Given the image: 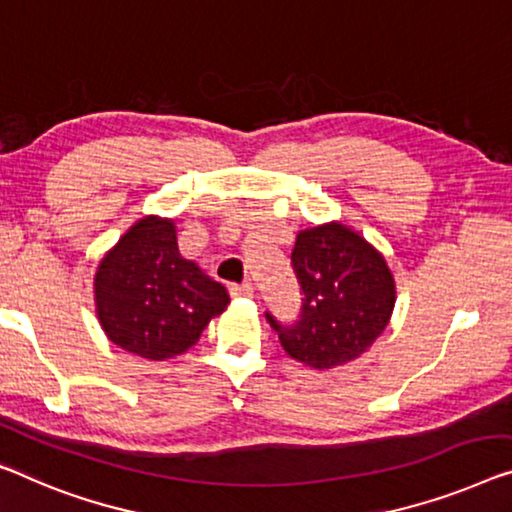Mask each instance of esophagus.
Returning a JSON list of instances; mask_svg holds the SVG:
<instances>
[{"mask_svg":"<svg viewBox=\"0 0 512 512\" xmlns=\"http://www.w3.org/2000/svg\"><path fill=\"white\" fill-rule=\"evenodd\" d=\"M232 296H253V285L250 282H241V285H230Z\"/></svg>","mask_w":512,"mask_h":512,"instance_id":"obj_1","label":"esophagus"}]
</instances>
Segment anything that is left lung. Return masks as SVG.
<instances>
[{
	"mask_svg": "<svg viewBox=\"0 0 512 512\" xmlns=\"http://www.w3.org/2000/svg\"><path fill=\"white\" fill-rule=\"evenodd\" d=\"M292 264L303 292L301 319L282 326L266 315L282 349L312 370L338 368L368 352L398 299L384 255L361 232L331 220L296 234Z\"/></svg>",
	"mask_w": 512,
	"mask_h": 512,
	"instance_id": "left-lung-1",
	"label": "left lung"
}]
</instances>
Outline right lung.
I'll return each mask as SVG.
<instances>
[{"label": "right lung", "instance_id": "right-lung-1", "mask_svg": "<svg viewBox=\"0 0 512 512\" xmlns=\"http://www.w3.org/2000/svg\"><path fill=\"white\" fill-rule=\"evenodd\" d=\"M94 303L114 345L147 361H167L200 340L230 294L181 257L172 218L144 216L98 262Z\"/></svg>", "mask_w": 512, "mask_h": 512}]
</instances>
